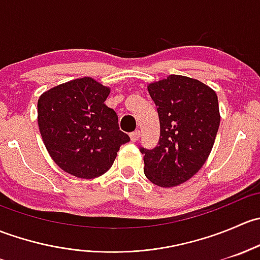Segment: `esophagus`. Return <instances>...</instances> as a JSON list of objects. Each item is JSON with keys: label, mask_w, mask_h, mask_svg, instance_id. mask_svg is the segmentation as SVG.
<instances>
[{"label": "esophagus", "mask_w": 260, "mask_h": 260, "mask_svg": "<svg viewBox=\"0 0 260 260\" xmlns=\"http://www.w3.org/2000/svg\"><path fill=\"white\" fill-rule=\"evenodd\" d=\"M129 137H131V141H132V142H137L141 137V132L140 131H135V132L131 133Z\"/></svg>", "instance_id": "obj_1"}]
</instances>
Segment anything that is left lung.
I'll use <instances>...</instances> for the list:
<instances>
[{
	"label": "left lung",
	"instance_id": "8db88e82",
	"mask_svg": "<svg viewBox=\"0 0 260 260\" xmlns=\"http://www.w3.org/2000/svg\"><path fill=\"white\" fill-rule=\"evenodd\" d=\"M159 118V141L141 148L146 177L159 187L190 180L210 154L220 125L217 95L200 80L169 75L148 84Z\"/></svg>",
	"mask_w": 260,
	"mask_h": 260
}]
</instances>
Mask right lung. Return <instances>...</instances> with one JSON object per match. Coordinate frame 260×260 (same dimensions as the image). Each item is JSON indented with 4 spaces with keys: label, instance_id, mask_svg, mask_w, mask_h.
<instances>
[{
    "label": "right lung",
    "instance_id": "add662e5",
    "mask_svg": "<svg viewBox=\"0 0 260 260\" xmlns=\"http://www.w3.org/2000/svg\"><path fill=\"white\" fill-rule=\"evenodd\" d=\"M111 88L80 78L49 89L38 101V123L55 164L79 179H95L113 165L119 147L129 142L117 113L104 104Z\"/></svg>",
    "mask_w": 260,
    "mask_h": 260
}]
</instances>
